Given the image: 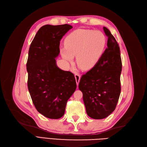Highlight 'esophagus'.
<instances>
[{
  "mask_svg": "<svg viewBox=\"0 0 147 147\" xmlns=\"http://www.w3.org/2000/svg\"><path fill=\"white\" fill-rule=\"evenodd\" d=\"M75 80H76L77 84L78 86L79 84V82H80V75L78 74H75Z\"/></svg>",
  "mask_w": 147,
  "mask_h": 147,
  "instance_id": "1",
  "label": "esophagus"
}]
</instances>
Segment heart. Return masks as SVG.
I'll list each match as a JSON object with an SVG mask.
<instances>
[{"label": "heart", "mask_w": 147, "mask_h": 147, "mask_svg": "<svg viewBox=\"0 0 147 147\" xmlns=\"http://www.w3.org/2000/svg\"><path fill=\"white\" fill-rule=\"evenodd\" d=\"M64 45L61 48L62 57L72 63L74 56H76L80 67L89 70L94 67L104 55L107 38L99 30L78 29L67 36Z\"/></svg>", "instance_id": "obj_1"}]
</instances>
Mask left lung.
Here are the masks:
<instances>
[{"mask_svg":"<svg viewBox=\"0 0 147 147\" xmlns=\"http://www.w3.org/2000/svg\"><path fill=\"white\" fill-rule=\"evenodd\" d=\"M103 29L108 37L107 48L94 67L82 75L78 85L88 115L96 119L107 117L113 112L121 92L119 47L110 30Z\"/></svg>","mask_w":147,"mask_h":147,"instance_id":"left-lung-1","label":"left lung"}]
</instances>
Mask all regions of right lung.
Segmentation results:
<instances>
[{"mask_svg":"<svg viewBox=\"0 0 147 147\" xmlns=\"http://www.w3.org/2000/svg\"><path fill=\"white\" fill-rule=\"evenodd\" d=\"M73 27L47 24L38 30L30 44L27 61L28 87L38 112L47 118L59 119L77 88L74 75L56 65L60 40Z\"/></svg>","mask_w":147,"mask_h":147,"instance_id":"1","label":"right lung"}]
</instances>
